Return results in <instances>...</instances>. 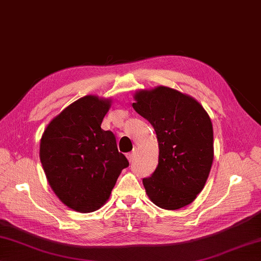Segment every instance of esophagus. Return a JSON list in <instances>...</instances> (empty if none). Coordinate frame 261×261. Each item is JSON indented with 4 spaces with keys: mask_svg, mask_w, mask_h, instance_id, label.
I'll return each instance as SVG.
<instances>
[{
    "mask_svg": "<svg viewBox=\"0 0 261 261\" xmlns=\"http://www.w3.org/2000/svg\"><path fill=\"white\" fill-rule=\"evenodd\" d=\"M136 154H137V149H134V150H132L131 152H129V153L126 154V157H127V159H129L130 163L134 162L135 158H136Z\"/></svg>",
    "mask_w": 261,
    "mask_h": 261,
    "instance_id": "obj_1",
    "label": "esophagus"
}]
</instances>
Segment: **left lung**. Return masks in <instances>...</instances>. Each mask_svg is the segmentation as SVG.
<instances>
[{
  "label": "left lung",
  "instance_id": "8db88e82",
  "mask_svg": "<svg viewBox=\"0 0 261 261\" xmlns=\"http://www.w3.org/2000/svg\"><path fill=\"white\" fill-rule=\"evenodd\" d=\"M132 107L153 126L159 145L158 166L143 178L153 204L178 210L202 192L212 167L213 126L195 98L173 88L158 86L139 91Z\"/></svg>",
  "mask_w": 261,
  "mask_h": 261
}]
</instances>
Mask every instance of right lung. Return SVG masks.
I'll use <instances>...</instances> for the list:
<instances>
[{"label": "right lung", "instance_id": "right-lung-1", "mask_svg": "<svg viewBox=\"0 0 261 261\" xmlns=\"http://www.w3.org/2000/svg\"><path fill=\"white\" fill-rule=\"evenodd\" d=\"M111 99L87 95L77 99L46 127L40 160L47 180L66 206L90 213L103 206L129 166L112 131L101 124Z\"/></svg>", "mask_w": 261, "mask_h": 261}]
</instances>
